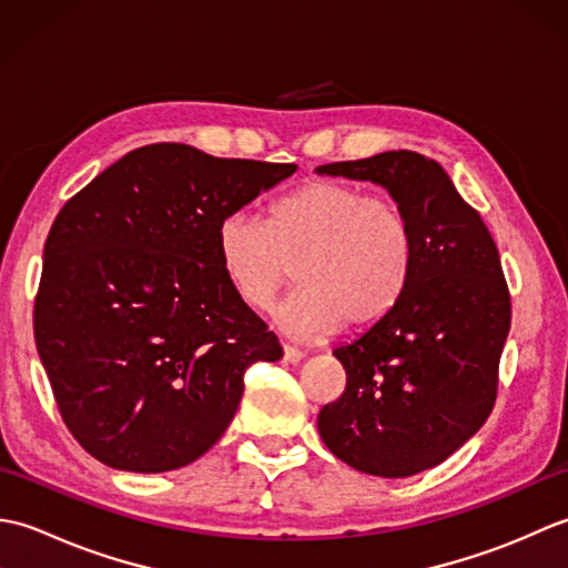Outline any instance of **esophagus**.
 I'll list each match as a JSON object with an SVG mask.
<instances>
[{
	"label": "esophagus",
	"mask_w": 568,
	"mask_h": 568,
	"mask_svg": "<svg viewBox=\"0 0 568 568\" xmlns=\"http://www.w3.org/2000/svg\"><path fill=\"white\" fill-rule=\"evenodd\" d=\"M283 354H285V361H291V364H300V361L307 356V352H303V348L291 346V344H283Z\"/></svg>",
	"instance_id": "obj_1"
}]
</instances>
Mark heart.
Segmentation results:
<instances>
[{
    "label": "heart",
    "mask_w": 568,
    "mask_h": 568,
    "mask_svg": "<svg viewBox=\"0 0 568 568\" xmlns=\"http://www.w3.org/2000/svg\"><path fill=\"white\" fill-rule=\"evenodd\" d=\"M216 253L234 293L265 307L291 277L297 287L275 307L295 336H320L344 320L366 329L400 300L415 263V232L400 202L339 180H312L277 200L268 222L229 212Z\"/></svg>",
    "instance_id": "heart-1"
}]
</instances>
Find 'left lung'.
Listing matches in <instances>:
<instances>
[{"mask_svg":"<svg viewBox=\"0 0 568 568\" xmlns=\"http://www.w3.org/2000/svg\"><path fill=\"white\" fill-rule=\"evenodd\" d=\"M317 173L383 185L415 232L400 300L334 348L346 390L320 409L322 442L364 474L415 476L474 437L496 405L513 315L496 241L444 168L422 153L385 151Z\"/></svg>","mask_w":568,"mask_h":568,"instance_id":"8db88e82","label":"left lung"}]
</instances>
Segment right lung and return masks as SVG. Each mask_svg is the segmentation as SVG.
<instances>
[{
    "mask_svg": "<svg viewBox=\"0 0 568 568\" xmlns=\"http://www.w3.org/2000/svg\"><path fill=\"white\" fill-rule=\"evenodd\" d=\"M295 171L151 143L58 212L33 336L60 417L98 462L136 474L192 464L234 419L246 368L283 356L229 285L216 229Z\"/></svg>",
    "mask_w": 568,
    "mask_h": 568,
    "instance_id": "1",
    "label": "right lung"
}]
</instances>
